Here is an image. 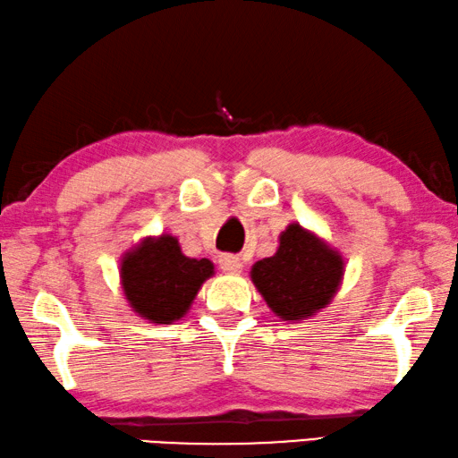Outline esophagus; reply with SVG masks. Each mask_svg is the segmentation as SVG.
<instances>
[{"instance_id": "1", "label": "esophagus", "mask_w": 458, "mask_h": 458, "mask_svg": "<svg viewBox=\"0 0 458 458\" xmlns=\"http://www.w3.org/2000/svg\"><path fill=\"white\" fill-rule=\"evenodd\" d=\"M220 267L228 274H241L242 272V261L236 255H222L220 257Z\"/></svg>"}]
</instances>
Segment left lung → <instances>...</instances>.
Listing matches in <instances>:
<instances>
[{
    "label": "left lung",
    "mask_w": 458,
    "mask_h": 458,
    "mask_svg": "<svg viewBox=\"0 0 458 458\" xmlns=\"http://www.w3.org/2000/svg\"><path fill=\"white\" fill-rule=\"evenodd\" d=\"M343 272V257L336 250L299 224H291L282 232L276 255L257 261L250 278L276 315L299 321L332 301Z\"/></svg>",
    "instance_id": "obj_1"
}]
</instances>
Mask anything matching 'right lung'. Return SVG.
<instances>
[{"label":"right lung","mask_w":458,"mask_h":458,"mask_svg":"<svg viewBox=\"0 0 458 458\" xmlns=\"http://www.w3.org/2000/svg\"><path fill=\"white\" fill-rule=\"evenodd\" d=\"M120 274L126 299L140 318L172 324L189 311L199 288L214 274V263L182 255L176 238L164 234L128 253Z\"/></svg>","instance_id":"add662e5"}]
</instances>
